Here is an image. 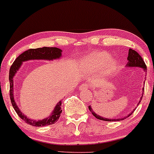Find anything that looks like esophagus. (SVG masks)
<instances>
[{
    "label": "esophagus",
    "mask_w": 154,
    "mask_h": 154,
    "mask_svg": "<svg viewBox=\"0 0 154 154\" xmlns=\"http://www.w3.org/2000/svg\"><path fill=\"white\" fill-rule=\"evenodd\" d=\"M89 84H87V83H84V84H81L80 86V89H89Z\"/></svg>",
    "instance_id": "esophagus-1"
}]
</instances>
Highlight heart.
<instances>
[{
    "mask_svg": "<svg viewBox=\"0 0 154 154\" xmlns=\"http://www.w3.org/2000/svg\"><path fill=\"white\" fill-rule=\"evenodd\" d=\"M110 55L107 52L98 51L91 53L82 60L81 67L90 72H97L103 69L104 74H111L117 68V62L110 60Z\"/></svg>",
    "mask_w": 154,
    "mask_h": 154,
    "instance_id": "b5f03b06",
    "label": "heart"
}]
</instances>
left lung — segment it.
Segmentation results:
<instances>
[{"label":"left lung","mask_w":154,"mask_h":154,"mask_svg":"<svg viewBox=\"0 0 154 154\" xmlns=\"http://www.w3.org/2000/svg\"><path fill=\"white\" fill-rule=\"evenodd\" d=\"M127 60H128V63H127V65H126V66L129 67V68H132V67H138V68H143V70H144V72H145V74H146V72H147V66H146V65H145V62H144V60H143L142 57H141V56H140V55L138 54L136 51L133 50L132 49H129V56H128ZM143 90H144V87H143ZM143 93H144V92H142V95H143ZM141 98H142V97L141 98ZM139 103H140V101H139V102H138V104H139ZM89 110H90L91 113H92V115H93L94 117H96V118L98 119V120H104V121H120V120H124V119L126 118V117H129V116H130V115L133 113L134 110H135V109H134V110H132V111L131 112L129 115H127V116H126V117H125V118H119V119L104 118V117H101V116H99V115L96 114V113H95V112L92 110L91 106H89Z\"/></svg>","instance_id":"8db88e82"}]
</instances>
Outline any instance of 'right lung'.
<instances>
[{"label": "right lung", "mask_w": 154, "mask_h": 154, "mask_svg": "<svg viewBox=\"0 0 154 154\" xmlns=\"http://www.w3.org/2000/svg\"><path fill=\"white\" fill-rule=\"evenodd\" d=\"M62 50L56 47H42V48L37 49H30L27 51H25L22 54L19 55L13 65H11V68L10 69V74H9V80H10V96L11 100L12 105L13 108L16 110L17 114L21 119L24 120L25 123L31 125L33 126H49V125L54 124L56 122L58 121L61 113H62V101L57 103V104L55 107L53 113H51L50 117L47 118L43 119L41 120H34L28 119V117L24 115L21 112L19 108L18 107L16 101L14 100V95H13V77H14L16 73L19 71V68L22 65L23 62H26L28 60H34V59H41V60H53V59H57L62 56Z\"/></svg>", "instance_id": "1"}]
</instances>
